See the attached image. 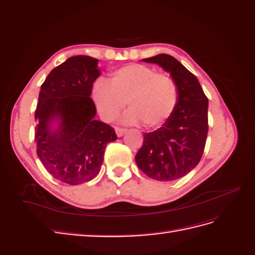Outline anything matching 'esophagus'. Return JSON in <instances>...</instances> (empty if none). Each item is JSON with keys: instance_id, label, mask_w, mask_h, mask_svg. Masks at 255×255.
Segmentation results:
<instances>
[{"instance_id": "esophagus-1", "label": "esophagus", "mask_w": 255, "mask_h": 255, "mask_svg": "<svg viewBox=\"0 0 255 255\" xmlns=\"http://www.w3.org/2000/svg\"><path fill=\"white\" fill-rule=\"evenodd\" d=\"M115 130H116V134H117L118 137H121L123 134L127 132V129L123 128H116Z\"/></svg>"}]
</instances>
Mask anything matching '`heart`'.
<instances>
[{
	"mask_svg": "<svg viewBox=\"0 0 255 255\" xmlns=\"http://www.w3.org/2000/svg\"><path fill=\"white\" fill-rule=\"evenodd\" d=\"M92 99L105 121L117 117L128 101L130 110L125 116L126 122L135 125L142 121L146 127L156 128L173 114L179 89L169 74L132 64L112 73L110 83L98 80L92 86Z\"/></svg>",
	"mask_w": 255,
	"mask_h": 255,
	"instance_id": "b5f03b06",
	"label": "heart"
}]
</instances>
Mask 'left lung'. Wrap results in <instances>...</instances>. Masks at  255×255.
<instances>
[{
  "label": "left lung",
  "instance_id": "8db88e82",
  "mask_svg": "<svg viewBox=\"0 0 255 255\" xmlns=\"http://www.w3.org/2000/svg\"><path fill=\"white\" fill-rule=\"evenodd\" d=\"M171 74L179 99L173 114L154 132L144 133L135 160L138 168L156 181H174L190 172L202 157L208 132V100L196 76L167 54L142 59Z\"/></svg>",
  "mask_w": 255,
  "mask_h": 255
}]
</instances>
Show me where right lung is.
Returning a JSON list of instances; mask_svg holds the SVG:
<instances>
[{
	"label": "right lung",
	"instance_id": "right-lung-1",
	"mask_svg": "<svg viewBox=\"0 0 255 255\" xmlns=\"http://www.w3.org/2000/svg\"><path fill=\"white\" fill-rule=\"evenodd\" d=\"M99 75L98 59L72 56L49 73L38 98L37 155L55 179L70 185L94 179L106 144L117 139L114 128L95 120L97 110L90 96ZM53 121L59 122L54 130Z\"/></svg>",
	"mask_w": 255,
	"mask_h": 255
}]
</instances>
